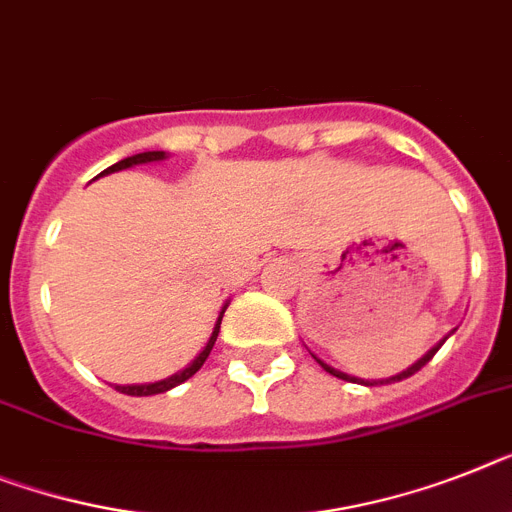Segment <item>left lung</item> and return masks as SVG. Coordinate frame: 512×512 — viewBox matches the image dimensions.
Segmentation results:
<instances>
[{"label":"left lung","mask_w":512,"mask_h":512,"mask_svg":"<svg viewBox=\"0 0 512 512\" xmlns=\"http://www.w3.org/2000/svg\"><path fill=\"white\" fill-rule=\"evenodd\" d=\"M445 338H448V336H445ZM445 338H442V341L437 343V346H432V349H429L427 354H424L422 359H419V362H416V364H411L409 369H403L401 375H393V377H388V380H375V385H377V382H393V380H398V382H401V380H406V377L416 375V372H419V369H422L424 364H427L429 359H432V356L437 354V351H440V346H442V343H445ZM315 359H317V356H315ZM317 362H320V359H317ZM320 367L325 369V372H330V375H333V377H341V380H346V382H362V385H372V382H367V380H359V377H351V375H346V372H338V369L328 367V364H325V362H320Z\"/></svg>","instance_id":"8db88e82"}]
</instances>
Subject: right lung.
<instances>
[{
	"mask_svg": "<svg viewBox=\"0 0 512 512\" xmlns=\"http://www.w3.org/2000/svg\"><path fill=\"white\" fill-rule=\"evenodd\" d=\"M163 158H166V153H163V150H148V153H137V156H130V158H124V161L114 163V166H109V169L101 171V174H111V171L130 169V166H137V163L163 161ZM226 307H229V304H223L221 315H218V320H216V328H213V333H210L208 343H205V349L195 356V362L187 364V367H184L182 372H176V375L166 377V380L148 382V385H117L119 393H127V395H156V393H166V390L176 388V385H182L184 380H190V377L195 375L197 369L203 367L205 359H208V354H210V349H213V343H216L218 330H221V317H223V312H226Z\"/></svg>",
	"mask_w": 512,
	"mask_h": 512,
	"instance_id": "1",
	"label": "right lung"
}]
</instances>
